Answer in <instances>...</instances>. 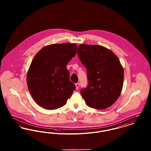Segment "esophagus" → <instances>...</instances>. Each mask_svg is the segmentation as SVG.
<instances>
[{
  "label": "esophagus",
  "mask_w": 151,
  "mask_h": 151,
  "mask_svg": "<svg viewBox=\"0 0 151 151\" xmlns=\"http://www.w3.org/2000/svg\"><path fill=\"white\" fill-rule=\"evenodd\" d=\"M75 86H76V89H79V86H80V84L79 83H76L75 84Z\"/></svg>",
  "instance_id": "obj_1"
}]
</instances>
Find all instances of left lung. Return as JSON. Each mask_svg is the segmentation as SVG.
<instances>
[{
  "instance_id": "left-lung-1",
  "label": "left lung",
  "mask_w": 151,
  "mask_h": 151,
  "mask_svg": "<svg viewBox=\"0 0 151 151\" xmlns=\"http://www.w3.org/2000/svg\"><path fill=\"white\" fill-rule=\"evenodd\" d=\"M78 57L86 69L89 81L81 94L86 105L95 109H105L119 97L123 84L124 70L115 54L100 45L80 44Z\"/></svg>"
}]
</instances>
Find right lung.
<instances>
[{
    "instance_id": "obj_1",
    "label": "right lung",
    "mask_w": 151,
    "mask_h": 151,
    "mask_svg": "<svg viewBox=\"0 0 151 151\" xmlns=\"http://www.w3.org/2000/svg\"><path fill=\"white\" fill-rule=\"evenodd\" d=\"M73 43L52 44L37 54L29 67L27 82L33 99L49 110L64 106L76 89L66 65L76 54Z\"/></svg>"
}]
</instances>
